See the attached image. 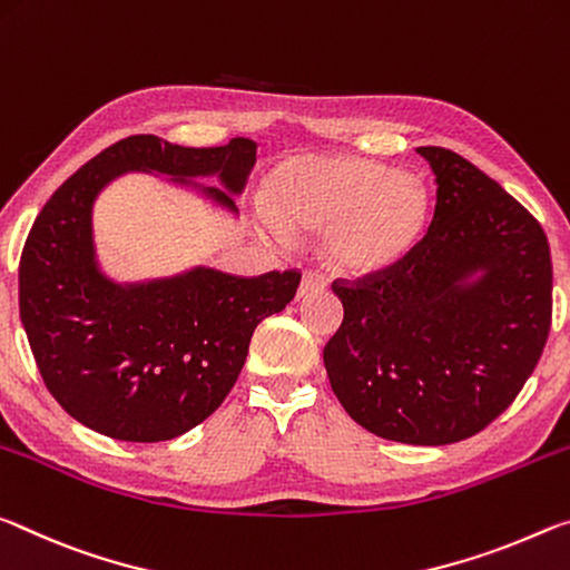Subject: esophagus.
<instances>
[{
  "label": "esophagus",
  "mask_w": 570,
  "mask_h": 570,
  "mask_svg": "<svg viewBox=\"0 0 570 570\" xmlns=\"http://www.w3.org/2000/svg\"><path fill=\"white\" fill-rule=\"evenodd\" d=\"M325 291V277L321 273H313V269H307L301 279V287H297V297H307V295H315V293H323Z\"/></svg>",
  "instance_id": "esophagus-1"
}]
</instances>
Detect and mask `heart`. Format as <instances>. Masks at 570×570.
Listing matches in <instances>:
<instances>
[{
    "instance_id": "1",
    "label": "heart",
    "mask_w": 570,
    "mask_h": 570,
    "mask_svg": "<svg viewBox=\"0 0 570 570\" xmlns=\"http://www.w3.org/2000/svg\"><path fill=\"white\" fill-rule=\"evenodd\" d=\"M269 199L279 227L328 232L333 259L351 273L399 263L422 239L429 219L422 181L358 156L287 161L275 174Z\"/></svg>"
}]
</instances>
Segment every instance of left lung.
<instances>
[{
	"label": "left lung",
	"instance_id": "left-lung-1",
	"mask_svg": "<svg viewBox=\"0 0 570 570\" xmlns=\"http://www.w3.org/2000/svg\"><path fill=\"white\" fill-rule=\"evenodd\" d=\"M434 171L426 235L399 263L331 285L333 394L384 440L452 444L505 412L548 341L553 265L538 219L468 158L416 148ZM474 268L483 277L464 286Z\"/></svg>",
	"mask_w": 570,
	"mask_h": 570
}]
</instances>
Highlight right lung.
Listing matches in <instances>:
<instances>
[{"label":"right lung","mask_w":570,"mask_h":570,"mask_svg":"<svg viewBox=\"0 0 570 570\" xmlns=\"http://www.w3.org/2000/svg\"><path fill=\"white\" fill-rule=\"evenodd\" d=\"M257 144L186 148L128 136L75 171L37 214L20 257V315L40 376L80 424L124 442L174 440L214 414L245 366L252 333L279 313L301 269L237 277L217 269L118 287L92 259L90 207L126 169L219 171L239 191ZM214 199L232 207L219 189Z\"/></svg>","instance_id":"add662e5"}]
</instances>
